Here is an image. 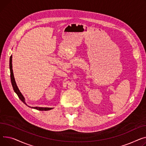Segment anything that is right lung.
Masks as SVG:
<instances>
[{
  "instance_id": "1",
  "label": "right lung",
  "mask_w": 146,
  "mask_h": 146,
  "mask_svg": "<svg viewBox=\"0 0 146 146\" xmlns=\"http://www.w3.org/2000/svg\"><path fill=\"white\" fill-rule=\"evenodd\" d=\"M12 56L11 55L10 57V61H9V68H10V71H11V82H12L13 90L16 93L17 95H18L19 99L23 102L25 104L28 106L25 101V98H24L23 96H22V94H21V92H20V91L19 90L18 87H17V85H16V82H15V80L14 78L13 70H12ZM28 107H29V106H28ZM31 108H33L34 109H36L38 110H40V111H47V110H50L51 109H52V108H46V107H45V108H44V107H31Z\"/></svg>"
}]
</instances>
